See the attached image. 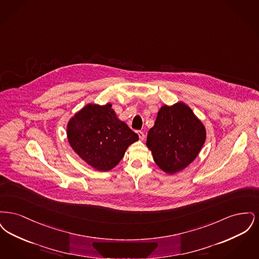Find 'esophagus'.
I'll return each instance as SVG.
<instances>
[{
	"instance_id": "esophagus-1",
	"label": "esophagus",
	"mask_w": 259,
	"mask_h": 259,
	"mask_svg": "<svg viewBox=\"0 0 259 259\" xmlns=\"http://www.w3.org/2000/svg\"><path fill=\"white\" fill-rule=\"evenodd\" d=\"M137 133H138V136H139V138H140V140H141V141H144V140H145V134H144V132H142V131H138Z\"/></svg>"
}]
</instances>
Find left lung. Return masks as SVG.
<instances>
[{"mask_svg": "<svg viewBox=\"0 0 259 259\" xmlns=\"http://www.w3.org/2000/svg\"><path fill=\"white\" fill-rule=\"evenodd\" d=\"M206 137L205 125L181 101L159 109L154 126L148 131L147 147L161 170L175 175L196 159Z\"/></svg>", "mask_w": 259, "mask_h": 259, "instance_id": "8db88e82", "label": "left lung"}]
</instances>
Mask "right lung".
I'll return each instance as SVG.
<instances>
[{
	"mask_svg": "<svg viewBox=\"0 0 259 259\" xmlns=\"http://www.w3.org/2000/svg\"><path fill=\"white\" fill-rule=\"evenodd\" d=\"M111 103H88L67 123L68 142L74 152L91 168L108 172L113 169L129 146L139 140L121 121Z\"/></svg>",
	"mask_w": 259,
	"mask_h": 259,
	"instance_id": "right-lung-1",
	"label": "right lung"
}]
</instances>
